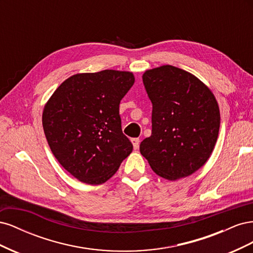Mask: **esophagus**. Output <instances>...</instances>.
<instances>
[{
    "instance_id": "obj_1",
    "label": "esophagus",
    "mask_w": 253,
    "mask_h": 253,
    "mask_svg": "<svg viewBox=\"0 0 253 253\" xmlns=\"http://www.w3.org/2000/svg\"><path fill=\"white\" fill-rule=\"evenodd\" d=\"M131 141H132V143H133V147H134L135 150H137V149L139 148V142H140L139 138H132Z\"/></svg>"
}]
</instances>
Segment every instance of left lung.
<instances>
[{"instance_id": "8db88e82", "label": "left lung", "mask_w": 253, "mask_h": 253, "mask_svg": "<svg viewBox=\"0 0 253 253\" xmlns=\"http://www.w3.org/2000/svg\"><path fill=\"white\" fill-rule=\"evenodd\" d=\"M152 102V135L141 155L162 177L175 180L200 169L217 140L220 116L212 91L195 76L164 65L142 76Z\"/></svg>"}]
</instances>
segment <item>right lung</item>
I'll return each mask as SVG.
<instances>
[{"instance_id":"obj_1","label":"right lung","mask_w":253,"mask_h":253,"mask_svg":"<svg viewBox=\"0 0 253 253\" xmlns=\"http://www.w3.org/2000/svg\"><path fill=\"white\" fill-rule=\"evenodd\" d=\"M134 81L128 72L77 74L61 84L45 105L42 124L49 148L80 181L105 182L133 151L122 133L119 104Z\"/></svg>"}]
</instances>
